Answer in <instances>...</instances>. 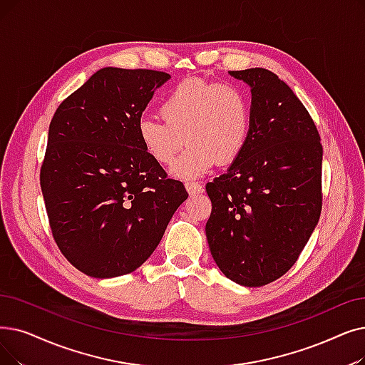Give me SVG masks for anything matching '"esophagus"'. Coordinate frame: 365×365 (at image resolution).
I'll list each match as a JSON object with an SVG mask.
<instances>
[{
  "label": "esophagus",
  "mask_w": 365,
  "mask_h": 365,
  "mask_svg": "<svg viewBox=\"0 0 365 365\" xmlns=\"http://www.w3.org/2000/svg\"><path fill=\"white\" fill-rule=\"evenodd\" d=\"M185 187H186V191L189 194H197V192H202L204 191V187L198 182H186Z\"/></svg>",
  "instance_id": "34e87169"
}]
</instances>
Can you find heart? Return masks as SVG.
<instances>
[{
	"label": "heart",
	"instance_id": "obj_1",
	"mask_svg": "<svg viewBox=\"0 0 365 365\" xmlns=\"http://www.w3.org/2000/svg\"><path fill=\"white\" fill-rule=\"evenodd\" d=\"M164 119H141L137 125L140 145L152 160L171 165L182 179L202 176L217 161L234 163L245 150L252 123L246 92L234 83L189 77L173 86L160 106Z\"/></svg>",
	"mask_w": 365,
	"mask_h": 365
}]
</instances>
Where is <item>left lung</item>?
<instances>
[{
	"label": "left lung",
	"mask_w": 365,
	"mask_h": 365,
	"mask_svg": "<svg viewBox=\"0 0 365 365\" xmlns=\"http://www.w3.org/2000/svg\"><path fill=\"white\" fill-rule=\"evenodd\" d=\"M250 85L247 145L227 173L205 185V235L220 272L257 288L297 262L322 210V145L292 89L270 70L230 71Z\"/></svg>",
	"instance_id": "1"
}]
</instances>
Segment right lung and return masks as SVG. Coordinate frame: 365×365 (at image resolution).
<instances>
[{
    "instance_id": "add662e5",
    "label": "right lung",
    "mask_w": 365,
    "mask_h": 365,
    "mask_svg": "<svg viewBox=\"0 0 365 365\" xmlns=\"http://www.w3.org/2000/svg\"><path fill=\"white\" fill-rule=\"evenodd\" d=\"M165 71L106 67L51 120L40 185L53 239L91 277L134 272L187 198L140 145L137 125Z\"/></svg>"
}]
</instances>
